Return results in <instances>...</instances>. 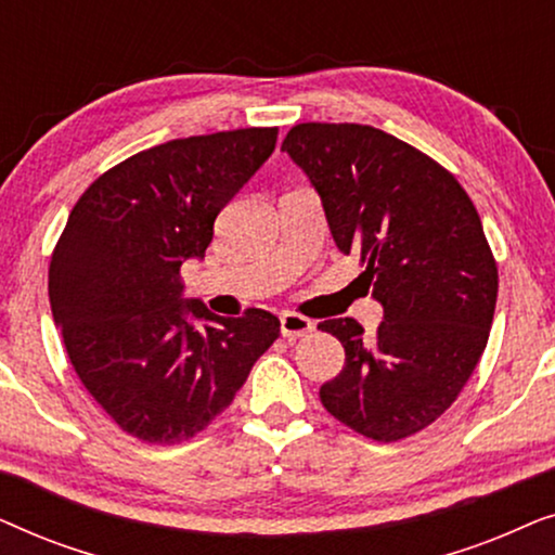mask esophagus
Instances as JSON below:
<instances>
[{"label": "esophagus", "mask_w": 555, "mask_h": 555, "mask_svg": "<svg viewBox=\"0 0 555 555\" xmlns=\"http://www.w3.org/2000/svg\"><path fill=\"white\" fill-rule=\"evenodd\" d=\"M280 331H283L285 338H300V336H308V333H313L315 323L306 315L285 310V313H280Z\"/></svg>", "instance_id": "esophagus-1"}]
</instances>
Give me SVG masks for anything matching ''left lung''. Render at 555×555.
Wrapping results in <instances>:
<instances>
[{"label":"left lung","instance_id":"1","mask_svg":"<svg viewBox=\"0 0 555 555\" xmlns=\"http://www.w3.org/2000/svg\"><path fill=\"white\" fill-rule=\"evenodd\" d=\"M283 151L384 308L374 336L353 318L318 325L346 351L323 406L376 442L412 437L452 406L488 346L498 264L480 215L444 166L374 126L298 124Z\"/></svg>","mask_w":555,"mask_h":555}]
</instances>
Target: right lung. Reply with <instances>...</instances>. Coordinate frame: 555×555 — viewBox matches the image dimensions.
I'll return each instance as SVG.
<instances>
[{
    "label": "right lung",
    "mask_w": 555,
    "mask_h": 555,
    "mask_svg": "<svg viewBox=\"0 0 555 555\" xmlns=\"http://www.w3.org/2000/svg\"><path fill=\"white\" fill-rule=\"evenodd\" d=\"M278 128L166 141L113 166L75 204L50 260V306L75 374L149 444H179L232 404L280 321L181 298L215 219L275 151Z\"/></svg>",
    "instance_id": "1"
}]
</instances>
